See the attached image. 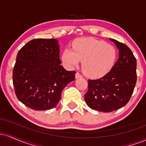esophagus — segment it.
<instances>
[{"label": "esophagus", "instance_id": "34e87169", "mask_svg": "<svg viewBox=\"0 0 146 146\" xmlns=\"http://www.w3.org/2000/svg\"><path fill=\"white\" fill-rule=\"evenodd\" d=\"M82 78V75L80 74L79 72H77V73H75V78Z\"/></svg>", "mask_w": 146, "mask_h": 146}]
</instances>
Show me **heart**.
Here are the masks:
<instances>
[{
    "mask_svg": "<svg viewBox=\"0 0 146 146\" xmlns=\"http://www.w3.org/2000/svg\"><path fill=\"white\" fill-rule=\"evenodd\" d=\"M72 47V50L66 48L63 51V63L73 68L82 61V71L90 78H100L108 73L117 59V51L113 46L93 38L76 40Z\"/></svg>",
    "mask_w": 146,
    "mask_h": 146,
    "instance_id": "obj_1",
    "label": "heart"
}]
</instances>
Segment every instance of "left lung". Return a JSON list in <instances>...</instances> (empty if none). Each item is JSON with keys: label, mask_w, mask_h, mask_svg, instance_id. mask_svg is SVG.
I'll return each mask as SVG.
<instances>
[{"label": "left lung", "mask_w": 146, "mask_h": 146, "mask_svg": "<svg viewBox=\"0 0 146 146\" xmlns=\"http://www.w3.org/2000/svg\"><path fill=\"white\" fill-rule=\"evenodd\" d=\"M119 48V57L107 74L98 80H88L84 95L91 109L110 113L124 106L131 98L137 82V60L123 43L110 39Z\"/></svg>", "instance_id": "obj_1"}]
</instances>
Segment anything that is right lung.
<instances>
[{
  "instance_id": "right-lung-1",
  "label": "right lung",
  "mask_w": 146,
  "mask_h": 146,
  "mask_svg": "<svg viewBox=\"0 0 146 146\" xmlns=\"http://www.w3.org/2000/svg\"><path fill=\"white\" fill-rule=\"evenodd\" d=\"M56 39L31 40L18 51L13 69V85L19 101L35 110L55 108L62 90L75 80V71L60 65Z\"/></svg>"
}]
</instances>
